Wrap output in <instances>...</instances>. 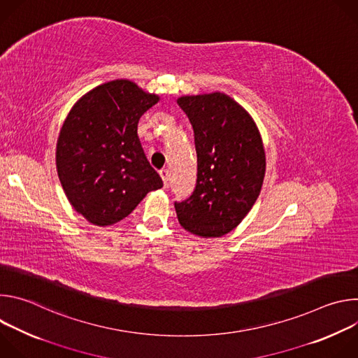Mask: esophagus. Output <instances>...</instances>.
<instances>
[{
	"instance_id": "esophagus-1",
	"label": "esophagus",
	"mask_w": 358,
	"mask_h": 358,
	"mask_svg": "<svg viewBox=\"0 0 358 358\" xmlns=\"http://www.w3.org/2000/svg\"><path fill=\"white\" fill-rule=\"evenodd\" d=\"M160 176H162V178H163V182H164V187H169V177H170V171H169V169H162L160 170Z\"/></svg>"
}]
</instances>
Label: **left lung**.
<instances>
[{
    "label": "left lung",
    "mask_w": 358,
    "mask_h": 358,
    "mask_svg": "<svg viewBox=\"0 0 358 358\" xmlns=\"http://www.w3.org/2000/svg\"><path fill=\"white\" fill-rule=\"evenodd\" d=\"M194 130L196 182L176 201L178 222L191 234L211 238L232 231L259 196L265 151L252 117L224 93L177 100Z\"/></svg>",
    "instance_id": "8db88e82"
}]
</instances>
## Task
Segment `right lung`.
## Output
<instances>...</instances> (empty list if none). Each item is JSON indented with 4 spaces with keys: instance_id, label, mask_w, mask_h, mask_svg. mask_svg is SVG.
Instances as JSON below:
<instances>
[{
    "instance_id": "1",
    "label": "right lung",
    "mask_w": 358,
    "mask_h": 358,
    "mask_svg": "<svg viewBox=\"0 0 358 358\" xmlns=\"http://www.w3.org/2000/svg\"><path fill=\"white\" fill-rule=\"evenodd\" d=\"M157 101L156 94L119 79L90 90L69 112L57 169L69 202L89 222L112 225L163 187L137 134L140 117Z\"/></svg>"
}]
</instances>
